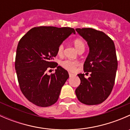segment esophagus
<instances>
[{"label": "esophagus", "instance_id": "1", "mask_svg": "<svg viewBox=\"0 0 130 130\" xmlns=\"http://www.w3.org/2000/svg\"><path fill=\"white\" fill-rule=\"evenodd\" d=\"M74 75L73 74V73H69V77H73V76Z\"/></svg>", "mask_w": 130, "mask_h": 130}]
</instances>
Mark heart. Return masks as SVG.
<instances>
[{"label": "heart", "instance_id": "b5f03b06", "mask_svg": "<svg viewBox=\"0 0 130 130\" xmlns=\"http://www.w3.org/2000/svg\"><path fill=\"white\" fill-rule=\"evenodd\" d=\"M73 44L75 46V48H76L78 52H79L80 51H84L85 47H86V44H85L84 41L82 40V38H76L73 41ZM64 52V46L63 44H60V45L58 47L57 50V53L59 56H61L63 54ZM60 65H61V67L62 68H63L64 69L67 70H69V71L73 72L74 71L76 67L77 66L78 63H77V61H73L71 60H65L61 61L60 63Z\"/></svg>", "mask_w": 130, "mask_h": 130}]
</instances>
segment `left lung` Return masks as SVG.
Here are the masks:
<instances>
[{
    "label": "left lung",
    "mask_w": 130,
    "mask_h": 130,
    "mask_svg": "<svg viewBox=\"0 0 130 130\" xmlns=\"http://www.w3.org/2000/svg\"><path fill=\"white\" fill-rule=\"evenodd\" d=\"M76 31L87 41L89 53L84 64L86 74L77 75L80 84L75 90L77 99L87 105H96L104 102L114 87L118 69L115 43L103 31L92 28H77Z\"/></svg>",
    "instance_id": "1"
}]
</instances>
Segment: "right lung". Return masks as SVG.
Here are the masks:
<instances>
[{
  "label": "right lung",
  "instance_id": "add662e5",
  "mask_svg": "<svg viewBox=\"0 0 130 130\" xmlns=\"http://www.w3.org/2000/svg\"><path fill=\"white\" fill-rule=\"evenodd\" d=\"M69 27L40 26L31 29L19 40L15 69L20 89L35 105L48 107L58 99L61 89L69 77L68 72L53 60L58 47L72 33ZM57 67L50 76L46 72Z\"/></svg>",
  "mask_w": 130,
  "mask_h": 130
}]
</instances>
